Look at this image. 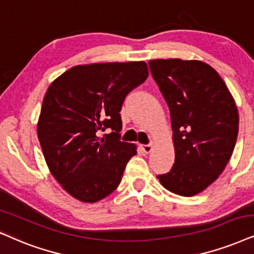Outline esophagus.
<instances>
[{"instance_id": "esophagus-1", "label": "esophagus", "mask_w": 254, "mask_h": 254, "mask_svg": "<svg viewBox=\"0 0 254 254\" xmlns=\"http://www.w3.org/2000/svg\"><path fill=\"white\" fill-rule=\"evenodd\" d=\"M152 147H153L152 144H143V145H140V149H142L145 153L151 152V150H152Z\"/></svg>"}]
</instances>
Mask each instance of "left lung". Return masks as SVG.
Returning a JSON list of instances; mask_svg holds the SVG:
<instances>
[{
  "instance_id": "left-lung-1",
  "label": "left lung",
  "mask_w": 254,
  "mask_h": 254,
  "mask_svg": "<svg viewBox=\"0 0 254 254\" xmlns=\"http://www.w3.org/2000/svg\"><path fill=\"white\" fill-rule=\"evenodd\" d=\"M151 75L170 109L175 164L159 175L173 193L203 192L230 162L239 129L236 102L212 66L181 59L149 61Z\"/></svg>"
}]
</instances>
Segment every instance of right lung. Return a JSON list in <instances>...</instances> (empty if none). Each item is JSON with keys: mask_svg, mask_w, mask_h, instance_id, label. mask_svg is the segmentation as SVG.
<instances>
[{"mask_svg": "<svg viewBox=\"0 0 254 254\" xmlns=\"http://www.w3.org/2000/svg\"><path fill=\"white\" fill-rule=\"evenodd\" d=\"M145 62L76 65L48 88L37 136L54 178L73 198L96 203L120 185L136 144L121 142L125 96L146 79ZM111 128L105 137L99 130Z\"/></svg>", "mask_w": 254, "mask_h": 254, "instance_id": "right-lung-1", "label": "right lung"}]
</instances>
